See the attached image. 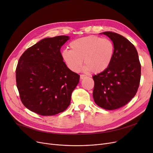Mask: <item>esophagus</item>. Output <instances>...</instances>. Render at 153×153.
Segmentation results:
<instances>
[{"label":"esophagus","instance_id":"1","mask_svg":"<svg viewBox=\"0 0 153 153\" xmlns=\"http://www.w3.org/2000/svg\"><path fill=\"white\" fill-rule=\"evenodd\" d=\"M80 79H81V80L84 79V78H85L87 77V76H86L85 75H84V74H82V75H80Z\"/></svg>","mask_w":153,"mask_h":153}]
</instances>
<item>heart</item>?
I'll return each instance as SVG.
<instances>
[{
	"mask_svg": "<svg viewBox=\"0 0 153 153\" xmlns=\"http://www.w3.org/2000/svg\"><path fill=\"white\" fill-rule=\"evenodd\" d=\"M71 50H64L62 56L68 68L78 72L82 66V60L87 69L93 73L105 71L112 61L115 47L107 38L89 36L73 40L69 44Z\"/></svg>",
	"mask_w": 153,
	"mask_h": 153,
	"instance_id": "heart-1",
	"label": "heart"
}]
</instances>
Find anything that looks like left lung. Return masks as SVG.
<instances>
[{
	"mask_svg": "<svg viewBox=\"0 0 153 153\" xmlns=\"http://www.w3.org/2000/svg\"><path fill=\"white\" fill-rule=\"evenodd\" d=\"M114 45L109 67L92 76L93 98L100 107L115 110L126 105L135 96L140 85L141 65L137 51L130 41L115 32H104Z\"/></svg>",
	"mask_w": 153,
	"mask_h": 153,
	"instance_id": "left-lung-1",
	"label": "left lung"
}]
</instances>
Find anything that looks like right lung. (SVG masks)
Instances as JSON below:
<instances>
[{
    "label": "right lung",
    "instance_id": "add662e5",
    "mask_svg": "<svg viewBox=\"0 0 153 153\" xmlns=\"http://www.w3.org/2000/svg\"><path fill=\"white\" fill-rule=\"evenodd\" d=\"M66 36L45 38L23 53L16 69V87L22 103L40 115L64 112L70 105L71 94L80 75L62 60L61 48Z\"/></svg>",
    "mask_w": 153,
    "mask_h": 153
}]
</instances>
